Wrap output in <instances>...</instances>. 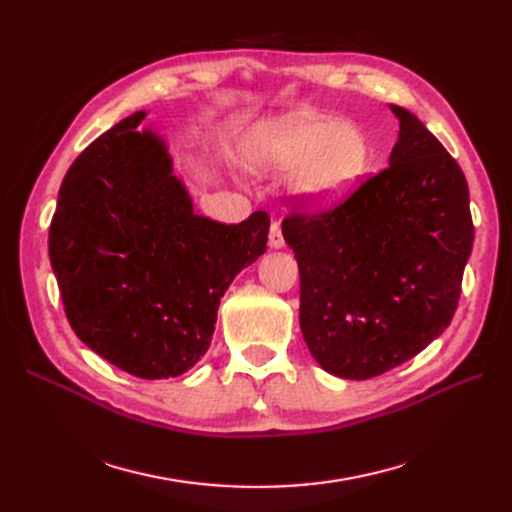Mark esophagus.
I'll return each instance as SVG.
<instances>
[{
  "label": "esophagus",
  "mask_w": 512,
  "mask_h": 512,
  "mask_svg": "<svg viewBox=\"0 0 512 512\" xmlns=\"http://www.w3.org/2000/svg\"><path fill=\"white\" fill-rule=\"evenodd\" d=\"M269 245L273 247V250H280V247H284V235H282V226L273 222L271 224V230H269Z\"/></svg>",
  "instance_id": "34e87169"
}]
</instances>
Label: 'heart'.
<instances>
[{"mask_svg":"<svg viewBox=\"0 0 512 512\" xmlns=\"http://www.w3.org/2000/svg\"><path fill=\"white\" fill-rule=\"evenodd\" d=\"M241 151L254 168H297L292 188L316 205L342 198L369 164V141L342 119L290 113L256 123L243 136Z\"/></svg>","mask_w":512,"mask_h":512,"instance_id":"heart-1","label":"heart"}]
</instances>
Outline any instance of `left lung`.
<instances>
[{"instance_id": "obj_1", "label": "left lung", "mask_w": 512, "mask_h": 512, "mask_svg": "<svg viewBox=\"0 0 512 512\" xmlns=\"http://www.w3.org/2000/svg\"><path fill=\"white\" fill-rule=\"evenodd\" d=\"M399 141L389 166L344 203L282 222L301 277L299 322L322 369L376 378L451 324L474 224L468 181L410 111L391 104Z\"/></svg>"}]
</instances>
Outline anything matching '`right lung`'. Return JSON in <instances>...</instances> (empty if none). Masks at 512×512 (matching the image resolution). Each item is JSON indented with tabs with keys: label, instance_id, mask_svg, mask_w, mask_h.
<instances>
[{
	"label": "right lung",
	"instance_id": "add662e5",
	"mask_svg": "<svg viewBox=\"0 0 512 512\" xmlns=\"http://www.w3.org/2000/svg\"><path fill=\"white\" fill-rule=\"evenodd\" d=\"M134 113L68 168L49 256L70 327L143 380L175 378L211 344L220 299L267 250L269 215L241 224L196 215L160 136Z\"/></svg>",
	"mask_w": 512,
	"mask_h": 512
}]
</instances>
